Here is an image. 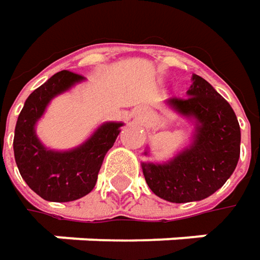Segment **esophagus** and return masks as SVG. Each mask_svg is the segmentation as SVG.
<instances>
[{"mask_svg":"<svg viewBox=\"0 0 260 260\" xmlns=\"http://www.w3.org/2000/svg\"><path fill=\"white\" fill-rule=\"evenodd\" d=\"M135 115H136L137 120H140V118L143 117V110H142V108H139L137 111H135Z\"/></svg>","mask_w":260,"mask_h":260,"instance_id":"obj_1","label":"esophagus"}]
</instances>
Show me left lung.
I'll return each mask as SVG.
<instances>
[{
	"mask_svg": "<svg viewBox=\"0 0 260 260\" xmlns=\"http://www.w3.org/2000/svg\"><path fill=\"white\" fill-rule=\"evenodd\" d=\"M186 99L164 102L194 125L186 148L165 162H142L149 188L173 203L209 198L225 184L240 158V124L231 105L201 76H191ZM149 156V149L145 150Z\"/></svg>",
	"mask_w": 260,
	"mask_h": 260,
	"instance_id": "obj_1",
	"label": "left lung"
}]
</instances>
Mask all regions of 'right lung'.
I'll return each instance as SVG.
<instances>
[{"label": "right lung", "instance_id": "add662e5", "mask_svg": "<svg viewBox=\"0 0 260 260\" xmlns=\"http://www.w3.org/2000/svg\"><path fill=\"white\" fill-rule=\"evenodd\" d=\"M85 77L58 72L33 90L24 102L14 130V158L20 175L36 194L49 202H72L90 193L107 152L124 123H102L85 142L69 150L46 148L36 135V124L55 96L82 83Z\"/></svg>", "mask_w": 260, "mask_h": 260}]
</instances>
